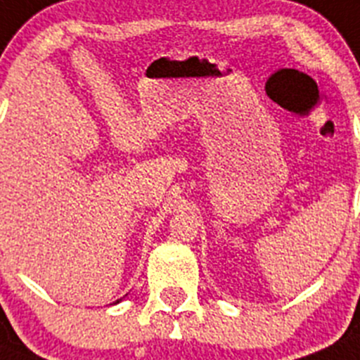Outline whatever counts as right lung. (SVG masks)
Segmentation results:
<instances>
[{"instance_id": "obj_1", "label": "right lung", "mask_w": 360, "mask_h": 360, "mask_svg": "<svg viewBox=\"0 0 360 360\" xmlns=\"http://www.w3.org/2000/svg\"><path fill=\"white\" fill-rule=\"evenodd\" d=\"M116 303H118V301H116Z\"/></svg>"}]
</instances>
